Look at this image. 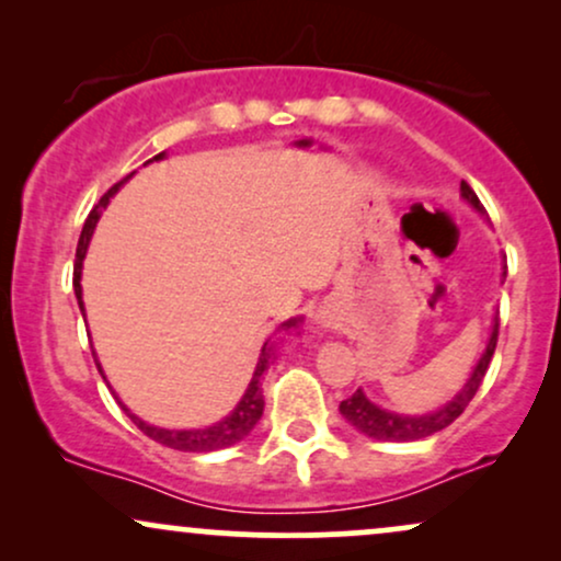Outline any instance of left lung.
Segmentation results:
<instances>
[{
    "label": "left lung",
    "instance_id": "obj_1",
    "mask_svg": "<svg viewBox=\"0 0 561 561\" xmlns=\"http://www.w3.org/2000/svg\"><path fill=\"white\" fill-rule=\"evenodd\" d=\"M461 197H465L467 203H472L480 214H485V208H482L478 195H474V190L467 182H461ZM504 276H506V266H504ZM495 343H499V317L493 321L491 340H488L485 353H482L480 364L474 366L472 377L467 379V385L461 388V392L454 398V401H448L443 409L433 411V414H424V416L390 414V411L379 409V405L371 403L362 390H356L351 398H345V401L340 403V414H343L345 420L358 430V433L377 437V440H422V437L440 433V430H446L450 422L459 420V416L465 414L469 401H472L474 392H478V388L482 385V379H485V371L488 366H491V358L495 353Z\"/></svg>",
    "mask_w": 561,
    "mask_h": 561
}]
</instances>
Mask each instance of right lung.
Wrapping results in <instances>:
<instances>
[{"label":"right lung","mask_w":561,"mask_h":561,"mask_svg":"<svg viewBox=\"0 0 561 561\" xmlns=\"http://www.w3.org/2000/svg\"><path fill=\"white\" fill-rule=\"evenodd\" d=\"M158 158H163V152H160V156H156L152 160H158ZM126 179H131V173H128ZM126 179H121L118 184H113L111 190H107L105 195L100 197V203L94 205L92 214H89L87 224H83V229H81L79 248H76V266H73V289H76V298H79L81 311H83V302H81V263H83V255H87L89 240H92V231L96 227V221H100L102 208L111 203V197L115 195V192H118V186L124 184ZM295 324H298V321H287L285 327H295ZM94 362H96V358H94ZM268 364H272V347H268V343H266V345H263L259 366H255L253 379H250L248 390H244V396H242V401L237 403V409L231 411L227 420L214 424V427H205V430H160V427H150V424L137 420L134 414H128L126 405H121V409H124L126 414L131 416V422L137 424L141 433H145L147 437H152V440L160 443V446H165V448L190 450V454H205V450L229 448V446H234V443H240L242 437L248 435L250 430H253L261 420V414H263L261 377H263V371L268 369ZM96 369H100V364H96ZM100 375H102V369H100Z\"/></svg>","instance_id":"add662e5"}]
</instances>
